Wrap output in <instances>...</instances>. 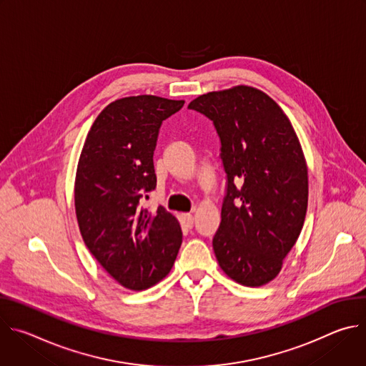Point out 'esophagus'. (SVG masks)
Instances as JSON below:
<instances>
[{"label":"esophagus","instance_id":"obj_1","mask_svg":"<svg viewBox=\"0 0 366 366\" xmlns=\"http://www.w3.org/2000/svg\"><path fill=\"white\" fill-rule=\"evenodd\" d=\"M182 222H184L188 227H192V224H194V216L189 214V213H184V214H182Z\"/></svg>","mask_w":366,"mask_h":366}]
</instances>
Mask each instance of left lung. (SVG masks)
Wrapping results in <instances>:
<instances>
[{
    "label": "left lung",
    "instance_id": "8db88e82",
    "mask_svg": "<svg viewBox=\"0 0 366 366\" xmlns=\"http://www.w3.org/2000/svg\"><path fill=\"white\" fill-rule=\"evenodd\" d=\"M210 119L227 174L213 249L223 272L262 287L281 271L307 213V164L291 122L265 92L247 85L199 95L188 104Z\"/></svg>",
    "mask_w": 366,
    "mask_h": 366
}]
</instances>
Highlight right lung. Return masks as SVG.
Instances as JSON below:
<instances>
[{
	"mask_svg": "<svg viewBox=\"0 0 366 366\" xmlns=\"http://www.w3.org/2000/svg\"><path fill=\"white\" fill-rule=\"evenodd\" d=\"M182 106V99L156 95L116 99L95 119L79 156L75 212L81 236L98 264L133 291L164 280L182 243L178 220L164 207H140L156 187L153 152L161 124Z\"/></svg>",
	"mask_w": 366,
	"mask_h": 366,
	"instance_id": "1",
	"label": "right lung"
}]
</instances>
